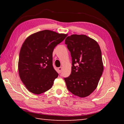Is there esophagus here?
<instances>
[{
  "mask_svg": "<svg viewBox=\"0 0 124 124\" xmlns=\"http://www.w3.org/2000/svg\"><path fill=\"white\" fill-rule=\"evenodd\" d=\"M58 71L59 73H61L62 72V67H59V68H58Z\"/></svg>",
  "mask_w": 124,
  "mask_h": 124,
  "instance_id": "obj_1",
  "label": "esophagus"
}]
</instances>
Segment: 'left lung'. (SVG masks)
Listing matches in <instances>:
<instances>
[{
  "label": "left lung",
  "instance_id": "obj_1",
  "mask_svg": "<svg viewBox=\"0 0 124 124\" xmlns=\"http://www.w3.org/2000/svg\"><path fill=\"white\" fill-rule=\"evenodd\" d=\"M65 44L72 61L71 73L64 78L67 87L75 96L87 97L97 88L103 71L100 46L96 40L84 35L68 36Z\"/></svg>",
  "mask_w": 124,
  "mask_h": 124
}]
</instances>
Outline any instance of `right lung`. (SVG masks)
<instances>
[{
  "label": "right lung",
  "instance_id": "add662e5",
  "mask_svg": "<svg viewBox=\"0 0 124 124\" xmlns=\"http://www.w3.org/2000/svg\"><path fill=\"white\" fill-rule=\"evenodd\" d=\"M67 34L44 30L29 36L21 48L18 70L28 91L39 95L50 89L58 74L53 67L54 47Z\"/></svg>",
  "mask_w": 124,
  "mask_h": 124
}]
</instances>
